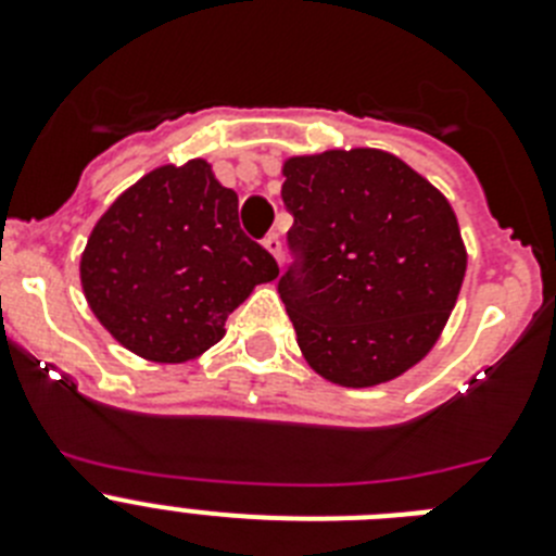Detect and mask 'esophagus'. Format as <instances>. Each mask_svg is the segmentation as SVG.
Listing matches in <instances>:
<instances>
[{
  "label": "esophagus",
  "mask_w": 556,
  "mask_h": 556,
  "mask_svg": "<svg viewBox=\"0 0 556 556\" xmlns=\"http://www.w3.org/2000/svg\"><path fill=\"white\" fill-rule=\"evenodd\" d=\"M264 248H267L269 253L275 255V262L281 264V253H283V242H281V236H278V233H269V236H264Z\"/></svg>",
  "instance_id": "1"
}]
</instances>
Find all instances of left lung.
<instances>
[{"label":"left lung","instance_id":"8db88e82","mask_svg":"<svg viewBox=\"0 0 556 556\" xmlns=\"http://www.w3.org/2000/svg\"><path fill=\"white\" fill-rule=\"evenodd\" d=\"M294 264L278 292L314 372L376 387L443 333L468 253L443 191L392 152L356 147L283 164Z\"/></svg>","mask_w":556,"mask_h":556}]
</instances>
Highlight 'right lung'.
<instances>
[{"label":"right lung","instance_id":"add662e5","mask_svg":"<svg viewBox=\"0 0 556 556\" xmlns=\"http://www.w3.org/2000/svg\"><path fill=\"white\" fill-rule=\"evenodd\" d=\"M278 264L239 228V198L194 159L147 172L94 225L80 283L97 320L136 356L178 365L217 345L225 320Z\"/></svg>","mask_w":556,"mask_h":556}]
</instances>
